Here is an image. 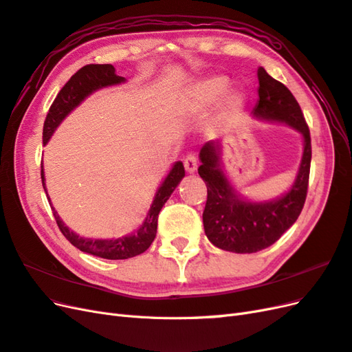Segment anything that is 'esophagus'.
<instances>
[{
	"mask_svg": "<svg viewBox=\"0 0 352 352\" xmlns=\"http://www.w3.org/2000/svg\"><path fill=\"white\" fill-rule=\"evenodd\" d=\"M184 166H185V170L188 173H194L197 167H198V163H197V157L195 154L189 153L185 158H184Z\"/></svg>",
	"mask_w": 352,
	"mask_h": 352,
	"instance_id": "obj_1",
	"label": "esophagus"
}]
</instances>
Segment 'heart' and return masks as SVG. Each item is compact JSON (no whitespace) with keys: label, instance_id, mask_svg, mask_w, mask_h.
Returning a JSON list of instances; mask_svg holds the SVG:
<instances>
[{"label":"heart","instance_id":"b5f03b06","mask_svg":"<svg viewBox=\"0 0 352 352\" xmlns=\"http://www.w3.org/2000/svg\"><path fill=\"white\" fill-rule=\"evenodd\" d=\"M226 87H228V79L225 76H214V78L198 82L197 85H194L192 91H190L189 104H188L189 109L190 110L206 109L211 101H214L219 95L225 91ZM242 101H243V97L241 92L238 91L230 92L228 97L223 100V104H221L223 114H228L233 110L239 109Z\"/></svg>","mask_w":352,"mask_h":352}]
</instances>
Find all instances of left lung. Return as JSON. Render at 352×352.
Masks as SVG:
<instances>
[{
    "instance_id": "1",
    "label": "left lung",
    "mask_w": 352,
    "mask_h": 352,
    "mask_svg": "<svg viewBox=\"0 0 352 352\" xmlns=\"http://www.w3.org/2000/svg\"><path fill=\"white\" fill-rule=\"evenodd\" d=\"M258 102L254 116L283 122L304 136V154L295 182L282 198L250 202L239 198L220 167V144L210 141L201 148L198 173L207 186V202L202 221L206 235L217 248L251 254L270 247L301 214L307 198L311 164V138L300 104L279 80L258 67Z\"/></svg>"
}]
</instances>
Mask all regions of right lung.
<instances>
[{"label": "right lung", "mask_w": 352, "mask_h": 352, "mask_svg": "<svg viewBox=\"0 0 352 352\" xmlns=\"http://www.w3.org/2000/svg\"><path fill=\"white\" fill-rule=\"evenodd\" d=\"M120 82H124V78L117 76L116 70L111 65H87L82 69H79L73 76L69 79V82L61 88V91L57 94L54 102L51 104L50 111L45 117L44 122V131H42V142L44 145L48 142L51 135L54 133L57 126L61 123V120L78 105L88 97L89 94L97 91L104 87H110V85H117ZM185 176L184 164L177 162L173 168L170 170V173L164 179V182L157 190L155 198L153 201V206L148 211V216L144 221V225L138 229L136 233L131 236H124L119 239H88L80 238L76 233H73L65 223L61 221L57 212L52 208V214L57 221V226L61 230L66 239L79 248L83 252H88L92 255H97L101 258L107 260H126L132 258L135 255H140L145 252L150 245L153 243L155 233H157V220L158 212L166 204L168 197L172 195L175 188L179 185L180 180ZM41 179L42 185L45 189L44 182V168H42L41 163ZM47 190V189H45Z\"/></svg>", "instance_id": "1"}]
</instances>
